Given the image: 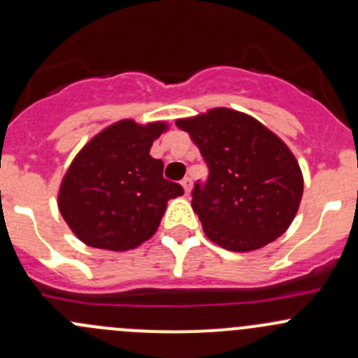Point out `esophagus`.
<instances>
[{"mask_svg": "<svg viewBox=\"0 0 358 358\" xmlns=\"http://www.w3.org/2000/svg\"><path fill=\"white\" fill-rule=\"evenodd\" d=\"M182 187H183V190H185L187 196H189L190 190H192V180H190L189 176H187V178H183L182 180Z\"/></svg>", "mask_w": 358, "mask_h": 358, "instance_id": "1", "label": "esophagus"}]
</instances>
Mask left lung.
Instances as JSON below:
<instances>
[{"mask_svg":"<svg viewBox=\"0 0 358 358\" xmlns=\"http://www.w3.org/2000/svg\"><path fill=\"white\" fill-rule=\"evenodd\" d=\"M208 166L192 190V209L208 239L236 252L282 236L298 213L303 175L286 143L251 115L211 109L178 119Z\"/></svg>","mask_w":358,"mask_h":358,"instance_id":"left-lung-1","label":"left lung"}]
</instances>
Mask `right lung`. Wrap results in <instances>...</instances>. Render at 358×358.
<instances>
[{
    "label": "right lung",
    "mask_w": 358,
    "mask_h": 358,
    "mask_svg": "<svg viewBox=\"0 0 358 358\" xmlns=\"http://www.w3.org/2000/svg\"><path fill=\"white\" fill-rule=\"evenodd\" d=\"M168 126L119 121L90 140L72 161L59 192V209L85 244L128 251L154 236L166 202L182 196L180 183L162 176L152 142Z\"/></svg>",
    "instance_id": "right-lung-1"
}]
</instances>
